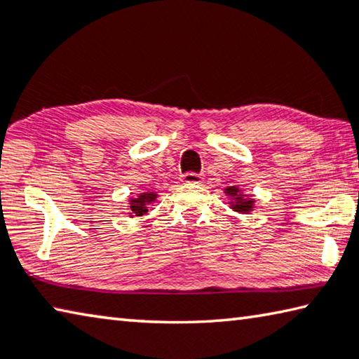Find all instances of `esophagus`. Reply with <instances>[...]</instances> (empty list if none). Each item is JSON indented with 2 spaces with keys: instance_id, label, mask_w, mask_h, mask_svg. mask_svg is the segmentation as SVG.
Segmentation results:
<instances>
[{
  "instance_id": "obj_1",
  "label": "esophagus",
  "mask_w": 359,
  "mask_h": 359,
  "mask_svg": "<svg viewBox=\"0 0 359 359\" xmlns=\"http://www.w3.org/2000/svg\"><path fill=\"white\" fill-rule=\"evenodd\" d=\"M203 175L201 174H194V172H188L184 175V182L185 184H203Z\"/></svg>"
}]
</instances>
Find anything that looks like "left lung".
<instances>
[{"instance_id":"8db88e82","label":"left lung","mask_w":359,"mask_h":359,"mask_svg":"<svg viewBox=\"0 0 359 359\" xmlns=\"http://www.w3.org/2000/svg\"><path fill=\"white\" fill-rule=\"evenodd\" d=\"M223 193L229 198V209H233L238 214H250L255 210V203L257 199L250 196L248 193H244L239 187H226Z\"/></svg>"}]
</instances>
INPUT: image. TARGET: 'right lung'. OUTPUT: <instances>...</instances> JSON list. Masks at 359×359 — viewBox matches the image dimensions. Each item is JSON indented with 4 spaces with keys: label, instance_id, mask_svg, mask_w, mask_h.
Segmentation results:
<instances>
[{
    "label": "right lung",
    "instance_id": "right-lung-1",
    "mask_svg": "<svg viewBox=\"0 0 359 359\" xmlns=\"http://www.w3.org/2000/svg\"><path fill=\"white\" fill-rule=\"evenodd\" d=\"M158 198V191H151V190H145L142 193H139L136 198H130L128 199V215L130 218L133 217H144L147 215L149 212V205L154 204Z\"/></svg>",
    "mask_w": 359,
    "mask_h": 359
}]
</instances>
